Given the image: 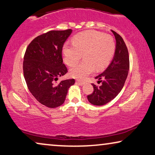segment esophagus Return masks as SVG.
Here are the masks:
<instances>
[{
    "label": "esophagus",
    "mask_w": 155,
    "mask_h": 155,
    "mask_svg": "<svg viewBox=\"0 0 155 155\" xmlns=\"http://www.w3.org/2000/svg\"><path fill=\"white\" fill-rule=\"evenodd\" d=\"M76 84L79 85V86H83V85L84 84V83L80 81H76Z\"/></svg>",
    "instance_id": "1"
}]
</instances>
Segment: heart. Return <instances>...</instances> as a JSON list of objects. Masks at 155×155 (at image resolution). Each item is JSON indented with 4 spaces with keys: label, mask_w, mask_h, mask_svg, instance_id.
<instances>
[{
    "label": "heart",
    "mask_w": 155,
    "mask_h": 155,
    "mask_svg": "<svg viewBox=\"0 0 155 155\" xmlns=\"http://www.w3.org/2000/svg\"><path fill=\"white\" fill-rule=\"evenodd\" d=\"M73 44L64 43L62 47L64 61L69 67L75 65L84 54V61L70 70V75L85 80L95 71L100 70L110 64L114 57L116 45L114 38L102 32L88 30L80 32L72 38Z\"/></svg>",
    "instance_id": "1"
}]
</instances>
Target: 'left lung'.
<instances>
[{"mask_svg":"<svg viewBox=\"0 0 155 155\" xmlns=\"http://www.w3.org/2000/svg\"><path fill=\"white\" fill-rule=\"evenodd\" d=\"M116 39L114 55L109 66L95 78L100 86L92 84L94 91L88 95L90 103L94 105H104L117 97L123 88L129 70V56L127 47L122 37L111 30Z\"/></svg>","mask_w":155,"mask_h":155,"instance_id":"left-lung-1","label":"left lung"}]
</instances>
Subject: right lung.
Returning <instances> with one entry per match:
<instances>
[{"label":"right lung","instance_id":"right-lung-1","mask_svg":"<svg viewBox=\"0 0 155 155\" xmlns=\"http://www.w3.org/2000/svg\"><path fill=\"white\" fill-rule=\"evenodd\" d=\"M71 33V29L50 31L35 38L26 50L23 71L28 88L36 100L48 107L62 105L69 87L75 83L74 78L55 82L67 72L62 51Z\"/></svg>","mask_w":155,"mask_h":155}]
</instances>
